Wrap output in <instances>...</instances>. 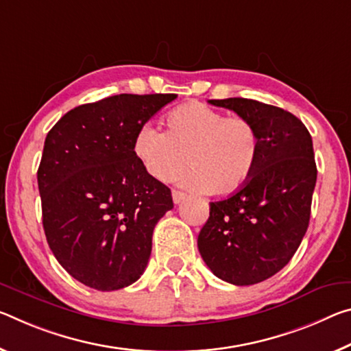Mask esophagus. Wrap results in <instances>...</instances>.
<instances>
[{
    "instance_id": "1",
    "label": "esophagus",
    "mask_w": 351,
    "mask_h": 351,
    "mask_svg": "<svg viewBox=\"0 0 351 351\" xmlns=\"http://www.w3.org/2000/svg\"><path fill=\"white\" fill-rule=\"evenodd\" d=\"M171 197H173V203L175 204H180L182 199L186 198V193L184 192H180V191H173V192H171Z\"/></svg>"
}]
</instances>
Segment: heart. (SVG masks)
I'll return each mask as SVG.
<instances>
[{
	"instance_id": "heart-1",
	"label": "heart",
	"mask_w": 351,
	"mask_h": 351,
	"mask_svg": "<svg viewBox=\"0 0 351 351\" xmlns=\"http://www.w3.org/2000/svg\"><path fill=\"white\" fill-rule=\"evenodd\" d=\"M132 148L153 180L170 182L191 165L193 170L182 178V184L226 195L252 178L261 138L245 117H225L208 104L191 101L165 117V132L152 123L138 126Z\"/></svg>"
}]
</instances>
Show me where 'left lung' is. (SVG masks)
I'll list each match as a JSON object with an SVG mask.
<instances>
[{
	"instance_id": "left-lung-1",
	"label": "left lung",
	"mask_w": 351,
	"mask_h": 351,
	"mask_svg": "<svg viewBox=\"0 0 351 351\" xmlns=\"http://www.w3.org/2000/svg\"><path fill=\"white\" fill-rule=\"evenodd\" d=\"M209 103L253 121L261 148L247 184L210 203L198 250L217 278L256 285L292 259L308 230L317 181L313 138L302 120L276 106L248 98Z\"/></svg>"
}]
</instances>
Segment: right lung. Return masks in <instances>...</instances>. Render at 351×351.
Segmentation results:
<instances>
[{
    "mask_svg": "<svg viewBox=\"0 0 351 351\" xmlns=\"http://www.w3.org/2000/svg\"><path fill=\"white\" fill-rule=\"evenodd\" d=\"M175 93H121L66 112L45 138L37 170L42 221L58 263L82 285L119 291L137 281L171 192L134 154L138 126Z\"/></svg>",
    "mask_w": 351,
    "mask_h": 351,
    "instance_id": "right-lung-1",
    "label": "right lung"
}]
</instances>
